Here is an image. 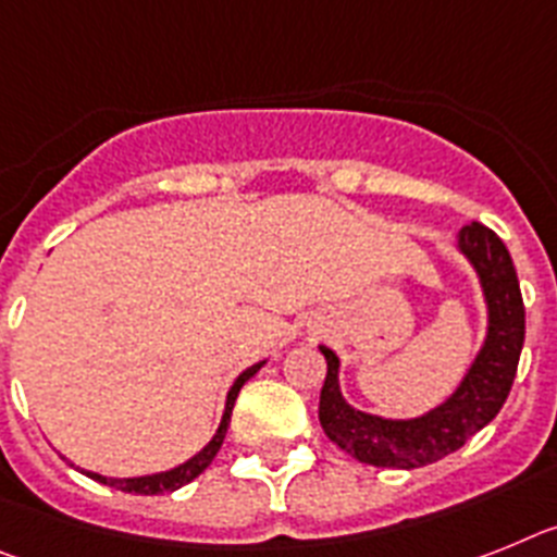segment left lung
<instances>
[{
	"instance_id": "1",
	"label": "left lung",
	"mask_w": 557,
	"mask_h": 557,
	"mask_svg": "<svg viewBox=\"0 0 557 557\" xmlns=\"http://www.w3.org/2000/svg\"><path fill=\"white\" fill-rule=\"evenodd\" d=\"M457 249L480 277L487 302V336L451 398L432 412L412 420H386L352 409L338 389V356L331 347H319L327 361L319 423L342 451L359 462L404 471L437 462L485 429L510 395L524 345V302L516 265L499 235L476 221L459 230Z\"/></svg>"
}]
</instances>
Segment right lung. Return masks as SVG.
<instances>
[{
	"label": "right lung",
	"instance_id": "right-lung-1",
	"mask_svg": "<svg viewBox=\"0 0 557 557\" xmlns=\"http://www.w3.org/2000/svg\"><path fill=\"white\" fill-rule=\"evenodd\" d=\"M265 361H260V364H251L249 370H244L235 379V384L230 386V393H226V406H224V418H221V425L219 432L212 434V440L207 443L201 451L196 454V457H190L187 462H182V466L171 468V471H162V473H151V476H132V480H111V476H100V473L95 471H84L89 480L95 482H103V485L109 487H117V491H125V493H139V496H157V493H173L178 491L182 485H187V482H193L198 476V473L205 471L207 466H210L212 459H215V454H219L221 443H224L226 437V429H230V418H232V406H235V398H238L240 386L246 384V381L255 375V372L263 367Z\"/></svg>",
	"mask_w": 557,
	"mask_h": 557
}]
</instances>
